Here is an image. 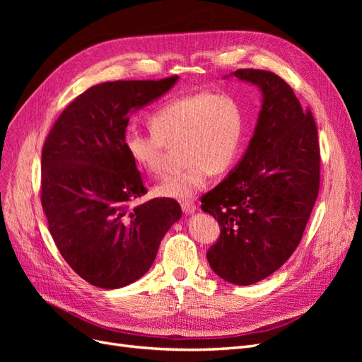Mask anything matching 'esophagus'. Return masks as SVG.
<instances>
[{
    "label": "esophagus",
    "mask_w": 362,
    "mask_h": 362,
    "mask_svg": "<svg viewBox=\"0 0 362 362\" xmlns=\"http://www.w3.org/2000/svg\"><path fill=\"white\" fill-rule=\"evenodd\" d=\"M181 208L185 214H193L196 211V204L192 201H185L181 204Z\"/></svg>",
    "instance_id": "1"
}]
</instances>
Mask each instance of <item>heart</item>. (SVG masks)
<instances>
[{
    "instance_id": "heart-1",
    "label": "heart",
    "mask_w": 362,
    "mask_h": 362,
    "mask_svg": "<svg viewBox=\"0 0 362 362\" xmlns=\"http://www.w3.org/2000/svg\"><path fill=\"white\" fill-rule=\"evenodd\" d=\"M151 128L149 133L131 129L125 134L129 158L140 170L158 175L164 146L181 140L187 166L157 184L156 193L160 198L189 201L205 187L213 172L234 166L243 148L245 116L231 96L198 92L163 104L151 116Z\"/></svg>"
}]
</instances>
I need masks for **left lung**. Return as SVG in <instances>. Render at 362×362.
Masks as SVG:
<instances>
[{
	"label": "left lung",
	"mask_w": 362,
	"mask_h": 362,
	"mask_svg": "<svg viewBox=\"0 0 362 362\" xmlns=\"http://www.w3.org/2000/svg\"><path fill=\"white\" fill-rule=\"evenodd\" d=\"M228 76L258 87L261 110L243 157L201 199L221 225L206 259L223 281L252 286L298 247L319 194L320 151L311 112L278 75L238 69Z\"/></svg>",
	"instance_id": "1"
}]
</instances>
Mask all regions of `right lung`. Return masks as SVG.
<instances>
[{"label": "right lung", "instance_id": "obj_1", "mask_svg": "<svg viewBox=\"0 0 362 362\" xmlns=\"http://www.w3.org/2000/svg\"><path fill=\"white\" fill-rule=\"evenodd\" d=\"M178 76L107 81L87 89L56 120L42 149V208L62 257L100 288L141 278L182 213L175 199L131 208L148 190L125 149L129 116L166 95Z\"/></svg>", "mask_w": 362, "mask_h": 362}]
</instances>
